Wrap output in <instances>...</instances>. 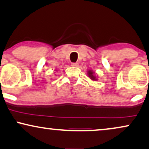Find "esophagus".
Returning a JSON list of instances; mask_svg holds the SVG:
<instances>
[{
	"instance_id": "34e87169",
	"label": "esophagus",
	"mask_w": 149,
	"mask_h": 149,
	"mask_svg": "<svg viewBox=\"0 0 149 149\" xmlns=\"http://www.w3.org/2000/svg\"><path fill=\"white\" fill-rule=\"evenodd\" d=\"M71 65V66H73V67H78V64L77 63H72Z\"/></svg>"
}]
</instances>
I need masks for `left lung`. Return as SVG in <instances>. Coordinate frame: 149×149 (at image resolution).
<instances>
[{"label": "left lung", "mask_w": 149, "mask_h": 149, "mask_svg": "<svg viewBox=\"0 0 149 149\" xmlns=\"http://www.w3.org/2000/svg\"><path fill=\"white\" fill-rule=\"evenodd\" d=\"M88 77H89L91 79V80H96V78H95V76H94L93 71H88Z\"/></svg>", "instance_id": "obj_1"}]
</instances>
